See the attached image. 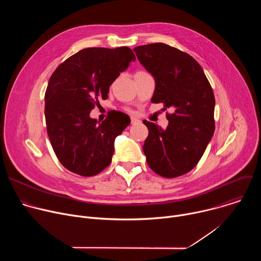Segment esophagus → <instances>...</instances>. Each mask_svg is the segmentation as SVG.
I'll return each instance as SVG.
<instances>
[{
	"mask_svg": "<svg viewBox=\"0 0 261 261\" xmlns=\"http://www.w3.org/2000/svg\"><path fill=\"white\" fill-rule=\"evenodd\" d=\"M139 121L137 120V119H135V118H131V124L132 125H134V124H137Z\"/></svg>",
	"mask_w": 261,
	"mask_h": 261,
	"instance_id": "obj_1",
	"label": "esophagus"
}]
</instances>
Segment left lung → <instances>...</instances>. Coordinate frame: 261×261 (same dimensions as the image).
Instances as JSON below:
<instances>
[{"instance_id": "obj_1", "label": "left lung", "mask_w": 261, "mask_h": 261, "mask_svg": "<svg viewBox=\"0 0 261 261\" xmlns=\"http://www.w3.org/2000/svg\"><path fill=\"white\" fill-rule=\"evenodd\" d=\"M140 64L152 73V103H162L168 126L163 130L143 121L148 135L142 150L150 168L172 178L193 169L215 132V96L201 66L187 53L165 43L134 48Z\"/></svg>"}]
</instances>
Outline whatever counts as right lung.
I'll use <instances>...</instances> for the list:
<instances>
[{"label": "right lung", "mask_w": 261, "mask_h": 261, "mask_svg": "<svg viewBox=\"0 0 261 261\" xmlns=\"http://www.w3.org/2000/svg\"><path fill=\"white\" fill-rule=\"evenodd\" d=\"M135 56L127 46L82 49L60 64L51 74L44 115L54 152L69 171L93 176L111 162L114 142L130 124L122 111H114L100 124L90 118L100 99Z\"/></svg>", "instance_id": "1"}]
</instances>
